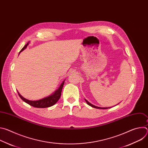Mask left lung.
Instances as JSON below:
<instances>
[{
	"mask_svg": "<svg viewBox=\"0 0 148 148\" xmlns=\"http://www.w3.org/2000/svg\"><path fill=\"white\" fill-rule=\"evenodd\" d=\"M85 101H86V102L87 103V104H88V105H90V106H91V107H93V108H98V109H103V110H105V109H108V108H111V107H99L95 106V105H94L91 103H90V102H88L86 99H85ZM118 104H119V103H118ZM118 104H117V105H118Z\"/></svg>",
	"mask_w": 148,
	"mask_h": 148,
	"instance_id": "8db88e82",
	"label": "left lung"
}]
</instances>
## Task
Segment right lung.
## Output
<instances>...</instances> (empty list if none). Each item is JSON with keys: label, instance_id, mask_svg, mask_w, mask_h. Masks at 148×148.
I'll return each instance as SVG.
<instances>
[{"label": "right lung", "instance_id": "add662e5", "mask_svg": "<svg viewBox=\"0 0 148 148\" xmlns=\"http://www.w3.org/2000/svg\"><path fill=\"white\" fill-rule=\"evenodd\" d=\"M29 43H27L23 47V48L20 50V51L19 52V54L22 51H23L25 49H26L27 46L29 45ZM64 81H65V80L63 81V82L61 83L59 88L57 90H56L54 92H53L51 95H50L49 96L46 97L45 98L38 99V100L32 101V100L27 99L21 95L20 94V93L18 92V91H17V92H18V94L19 97H20V98L22 99L23 101L26 102L27 103L31 105V106L36 107V108H47V107L53 106V105H54L60 99V98L61 97V94L62 89L63 86H64Z\"/></svg>", "mask_w": 148, "mask_h": 148}]
</instances>
